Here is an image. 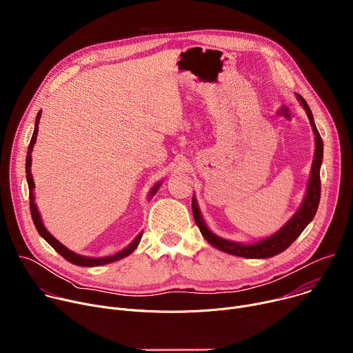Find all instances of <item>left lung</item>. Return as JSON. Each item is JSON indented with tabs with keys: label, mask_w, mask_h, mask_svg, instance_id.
<instances>
[{
	"label": "left lung",
	"mask_w": 353,
	"mask_h": 353,
	"mask_svg": "<svg viewBox=\"0 0 353 353\" xmlns=\"http://www.w3.org/2000/svg\"><path fill=\"white\" fill-rule=\"evenodd\" d=\"M296 97L300 102V105L303 106L306 110V114L310 120L312 130L314 132V142H316V150H314V159L312 165V172H310V179L307 183V190L303 198V203L299 207V210L294 212V215L274 234L264 237L259 241L254 243H239L233 240L223 239L214 232L210 230L207 226L203 215H201L199 207L196 204V198L192 195V215L194 221L201 232V234L204 236V239L214 245L215 248L225 251L228 254L232 256H239L244 259H270L274 257L282 251H285L299 236L300 233L306 229V226L313 221L319 204H320V194H321V183H320V168L323 163V139L319 134V130L314 124L313 113L306 103V100L301 97L300 94L296 93Z\"/></svg>",
	"instance_id": "1"
}]
</instances>
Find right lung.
Listing matches in <instances>:
<instances>
[{"mask_svg":"<svg viewBox=\"0 0 353 353\" xmlns=\"http://www.w3.org/2000/svg\"><path fill=\"white\" fill-rule=\"evenodd\" d=\"M40 116H41V112L37 113V117H36V123H34V131H33V135H32V139H30V143H29V148H28V155H26V180H28V185H29V205H30V215H32V219H33V223L39 232V234L52 245L57 253L60 256H63L67 261L72 263L74 265H79V267H100V265H105V264H110V263H114V261H119L124 257H128L132 251L138 247L139 241H141V237H142V232L121 251H119V253L113 254V256H108V257H88V256H81V254H77L74 253L72 250L67 248L63 243H60L52 233H50L43 222H41V216L39 214V210H37V205L34 203V194H33V190H34V181H33V177H32V170H30V166H32V150H33V145L36 143V137H37V131H39V121H40ZM162 181L157 183L152 190L149 191V198H152L157 191L159 190Z\"/></svg>","mask_w":353,"mask_h":353,"instance_id":"obj_1","label":"right lung"}]
</instances>
